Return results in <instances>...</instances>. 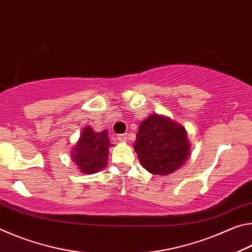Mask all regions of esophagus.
<instances>
[{
  "mask_svg": "<svg viewBox=\"0 0 252 252\" xmlns=\"http://www.w3.org/2000/svg\"><path fill=\"white\" fill-rule=\"evenodd\" d=\"M126 139H127V135L126 133L118 135V140H119V141H121V142H126Z\"/></svg>",
  "mask_w": 252,
  "mask_h": 252,
  "instance_id": "obj_1",
  "label": "esophagus"
}]
</instances>
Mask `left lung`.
Returning <instances> with one entry per match:
<instances>
[{"label": "left lung", "mask_w": 252, "mask_h": 252, "mask_svg": "<svg viewBox=\"0 0 252 252\" xmlns=\"http://www.w3.org/2000/svg\"><path fill=\"white\" fill-rule=\"evenodd\" d=\"M190 147L185 126L169 117L153 113L140 123L133 148L147 171L168 176L186 163Z\"/></svg>", "instance_id": "8db88e82"}]
</instances>
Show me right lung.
<instances>
[{
    "instance_id": "obj_1",
    "label": "right lung",
    "mask_w": 252,
    "mask_h": 252,
    "mask_svg": "<svg viewBox=\"0 0 252 252\" xmlns=\"http://www.w3.org/2000/svg\"><path fill=\"white\" fill-rule=\"evenodd\" d=\"M111 146L108 131L95 132L90 126H87L73 148H71V160L83 174L95 173L108 164Z\"/></svg>"
}]
</instances>
